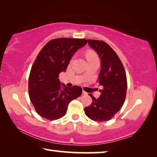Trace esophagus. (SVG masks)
I'll list each match as a JSON object with an SVG mask.
<instances>
[{
	"instance_id": "esophagus-1",
	"label": "esophagus",
	"mask_w": 157,
	"mask_h": 157,
	"mask_svg": "<svg viewBox=\"0 0 157 157\" xmlns=\"http://www.w3.org/2000/svg\"><path fill=\"white\" fill-rule=\"evenodd\" d=\"M82 94H83V95H87V93L84 91H82Z\"/></svg>"
}]
</instances>
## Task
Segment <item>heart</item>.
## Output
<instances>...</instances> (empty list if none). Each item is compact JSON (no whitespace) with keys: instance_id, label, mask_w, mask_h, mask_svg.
<instances>
[{"instance_id":"heart-1","label":"heart","mask_w":157,"mask_h":157,"mask_svg":"<svg viewBox=\"0 0 157 157\" xmlns=\"http://www.w3.org/2000/svg\"><path fill=\"white\" fill-rule=\"evenodd\" d=\"M86 57L87 60L98 59V55L95 52L93 51H87L86 52Z\"/></svg>"}]
</instances>
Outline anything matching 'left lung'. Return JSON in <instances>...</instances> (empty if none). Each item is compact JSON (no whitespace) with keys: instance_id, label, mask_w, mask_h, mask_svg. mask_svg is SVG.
<instances>
[{"instance_id":"8db88e82","label":"left lung","mask_w":157,"mask_h":157,"mask_svg":"<svg viewBox=\"0 0 157 157\" xmlns=\"http://www.w3.org/2000/svg\"><path fill=\"white\" fill-rule=\"evenodd\" d=\"M89 46L99 55L101 69L98 82L100 98H92V103L84 108L85 114L93 121L105 122L111 120L123 107L127 93V77L124 66L116 52L106 42L89 39Z\"/></svg>"}]
</instances>
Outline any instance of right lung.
Listing matches in <instances>:
<instances>
[{
    "label": "right lung",
    "mask_w": 157,
    "mask_h": 157,
    "mask_svg": "<svg viewBox=\"0 0 157 157\" xmlns=\"http://www.w3.org/2000/svg\"><path fill=\"white\" fill-rule=\"evenodd\" d=\"M86 43L84 39H55L39 52L28 80L29 96L39 116L50 121L59 119L66 114L69 102L81 95L80 86L62 85L59 75L66 71L74 53Z\"/></svg>",
    "instance_id": "add662e5"
}]
</instances>
